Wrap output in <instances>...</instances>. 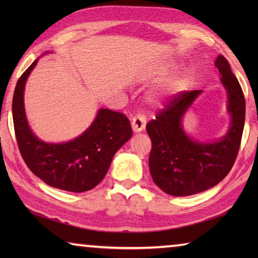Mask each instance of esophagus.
Listing matches in <instances>:
<instances>
[{
	"instance_id": "obj_1",
	"label": "esophagus",
	"mask_w": 258,
	"mask_h": 258,
	"mask_svg": "<svg viewBox=\"0 0 258 258\" xmlns=\"http://www.w3.org/2000/svg\"><path fill=\"white\" fill-rule=\"evenodd\" d=\"M146 127V117L145 115H139L134 116L132 118V128L134 132H141V131Z\"/></svg>"
}]
</instances>
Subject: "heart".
<instances>
[{
  "label": "heart",
  "mask_w": 258,
  "mask_h": 258,
  "mask_svg": "<svg viewBox=\"0 0 258 258\" xmlns=\"http://www.w3.org/2000/svg\"><path fill=\"white\" fill-rule=\"evenodd\" d=\"M169 72H171V69H166L165 72L161 73V75H167ZM187 83H189V77H187L186 74H180V75L173 77L168 82V84L165 87V93H167L168 95L180 93L187 86Z\"/></svg>",
  "instance_id": "b5f03b06"
}]
</instances>
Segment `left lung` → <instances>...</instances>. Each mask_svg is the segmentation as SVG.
<instances>
[{
  "label": "left lung",
  "mask_w": 258,
  "mask_h": 258,
  "mask_svg": "<svg viewBox=\"0 0 258 258\" xmlns=\"http://www.w3.org/2000/svg\"><path fill=\"white\" fill-rule=\"evenodd\" d=\"M215 66L228 92L231 125L223 138L214 142H199L187 137L182 128V117L200 90L184 91L174 95L147 124L151 139L149 169L154 182L166 194L184 197L199 194L218 184L228 175L241 143L246 102L241 86L223 55Z\"/></svg>",
  "instance_id": "8db88e82"
}]
</instances>
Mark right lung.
<instances>
[{
	"mask_svg": "<svg viewBox=\"0 0 258 258\" xmlns=\"http://www.w3.org/2000/svg\"><path fill=\"white\" fill-rule=\"evenodd\" d=\"M35 60L17 82L12 117L17 143L26 165L47 185L71 192L93 189L103 180L112 157L132 137L124 113L100 109L84 133L64 143H46L29 128L24 107V90Z\"/></svg>",
	"mask_w": 258,
	"mask_h": 258,
	"instance_id": "right-lung-1",
	"label": "right lung"
}]
</instances>
